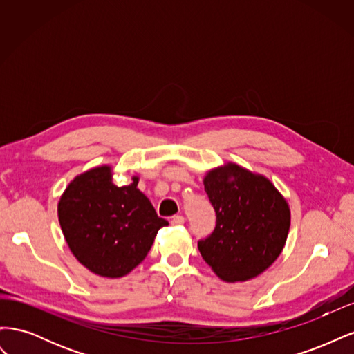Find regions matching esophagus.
I'll return each mask as SVG.
<instances>
[{
  "mask_svg": "<svg viewBox=\"0 0 354 354\" xmlns=\"http://www.w3.org/2000/svg\"><path fill=\"white\" fill-rule=\"evenodd\" d=\"M185 217L183 216H174L173 218H171V224L173 226H181V224H185Z\"/></svg>",
  "mask_w": 354,
  "mask_h": 354,
  "instance_id": "1",
  "label": "esophagus"
}]
</instances>
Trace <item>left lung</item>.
Instances as JSON below:
<instances>
[{
	"label": "left lung",
	"instance_id": "1",
	"mask_svg": "<svg viewBox=\"0 0 354 354\" xmlns=\"http://www.w3.org/2000/svg\"><path fill=\"white\" fill-rule=\"evenodd\" d=\"M203 186L217 224L198 242L202 259L224 282L254 279L283 250L291 226L288 201L266 176L234 162L207 171Z\"/></svg>",
	"mask_w": 354,
	"mask_h": 354
}]
</instances>
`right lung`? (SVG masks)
<instances>
[{
    "mask_svg": "<svg viewBox=\"0 0 354 354\" xmlns=\"http://www.w3.org/2000/svg\"><path fill=\"white\" fill-rule=\"evenodd\" d=\"M131 183L116 186L112 165H100L75 177L57 203L63 236L84 267L103 277H122L140 264L168 221Z\"/></svg>",
    "mask_w": 354,
    "mask_h": 354,
    "instance_id": "1",
    "label": "right lung"
}]
</instances>
